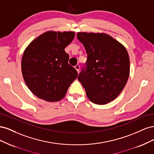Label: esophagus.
<instances>
[{
  "label": "esophagus",
  "instance_id": "1",
  "mask_svg": "<svg viewBox=\"0 0 154 154\" xmlns=\"http://www.w3.org/2000/svg\"><path fill=\"white\" fill-rule=\"evenodd\" d=\"M74 68L76 69V70L78 71V72H79V71H80V66H79V65H76V66L74 67Z\"/></svg>",
  "mask_w": 154,
  "mask_h": 154
}]
</instances>
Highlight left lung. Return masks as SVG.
<instances>
[{"label": "left lung", "instance_id": "1", "mask_svg": "<svg viewBox=\"0 0 154 154\" xmlns=\"http://www.w3.org/2000/svg\"><path fill=\"white\" fill-rule=\"evenodd\" d=\"M77 38L87 54L85 67L78 80L92 102L108 103L118 97L128 81L130 60L127 49L105 33L79 32Z\"/></svg>", "mask_w": 154, "mask_h": 154}]
</instances>
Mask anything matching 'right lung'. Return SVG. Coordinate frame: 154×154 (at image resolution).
Instances as JSON below:
<instances>
[{"label":"right lung","mask_w":154,"mask_h":154,"mask_svg":"<svg viewBox=\"0 0 154 154\" xmlns=\"http://www.w3.org/2000/svg\"><path fill=\"white\" fill-rule=\"evenodd\" d=\"M72 31H48L32 40L22 58V73L29 89L40 99L54 102L66 96L78 72L68 63L65 48L71 42Z\"/></svg>","instance_id":"obj_1"}]
</instances>
